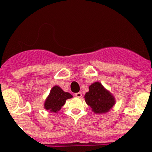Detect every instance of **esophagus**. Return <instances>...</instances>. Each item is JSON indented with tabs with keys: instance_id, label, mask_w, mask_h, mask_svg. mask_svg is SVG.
I'll return each instance as SVG.
<instances>
[{
	"instance_id": "34e87169",
	"label": "esophagus",
	"mask_w": 152,
	"mask_h": 152,
	"mask_svg": "<svg viewBox=\"0 0 152 152\" xmlns=\"http://www.w3.org/2000/svg\"><path fill=\"white\" fill-rule=\"evenodd\" d=\"M75 96L78 98H81L82 97V93H75Z\"/></svg>"
}]
</instances>
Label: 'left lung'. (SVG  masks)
Masks as SVG:
<instances>
[{
  "label": "left lung",
  "instance_id": "left-lung-1",
  "mask_svg": "<svg viewBox=\"0 0 152 152\" xmlns=\"http://www.w3.org/2000/svg\"><path fill=\"white\" fill-rule=\"evenodd\" d=\"M85 102L94 113H104L115 104V99L99 82H95L89 87V92L85 94Z\"/></svg>",
  "mask_w": 152,
  "mask_h": 152
}]
</instances>
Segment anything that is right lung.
<instances>
[{"mask_svg":"<svg viewBox=\"0 0 152 152\" xmlns=\"http://www.w3.org/2000/svg\"><path fill=\"white\" fill-rule=\"evenodd\" d=\"M71 94L67 92H64L58 86H54L51 89L48 97L45 102V109L50 110L53 113H57L62 107L65 104L67 99L72 98Z\"/></svg>","mask_w":152,"mask_h":152,"instance_id":"right-lung-1","label":"right lung"}]
</instances>
